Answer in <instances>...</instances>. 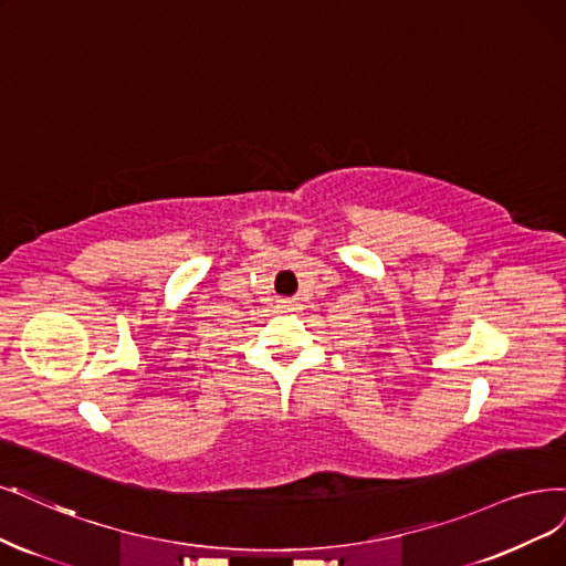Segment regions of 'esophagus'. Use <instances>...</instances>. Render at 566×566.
Returning a JSON list of instances; mask_svg holds the SVG:
<instances>
[{"label":"esophagus","mask_w":566,"mask_h":566,"mask_svg":"<svg viewBox=\"0 0 566 566\" xmlns=\"http://www.w3.org/2000/svg\"><path fill=\"white\" fill-rule=\"evenodd\" d=\"M297 308V304H292V302H281V311L283 314H290V311H295Z\"/></svg>","instance_id":"34e87169"}]
</instances>
